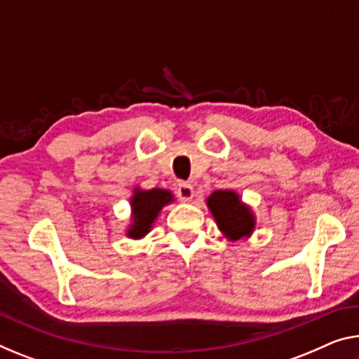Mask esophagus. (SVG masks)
<instances>
[{"label":"esophagus","instance_id":"obj_1","mask_svg":"<svg viewBox=\"0 0 359 359\" xmlns=\"http://www.w3.org/2000/svg\"><path fill=\"white\" fill-rule=\"evenodd\" d=\"M177 195L180 198V201L184 203H189L193 200V195H195V190H193V187L190 184H180L179 189H177Z\"/></svg>","mask_w":359,"mask_h":359}]
</instances>
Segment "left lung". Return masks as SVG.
<instances>
[{
	"label": "left lung",
	"instance_id": "left-lung-1",
	"mask_svg": "<svg viewBox=\"0 0 359 359\" xmlns=\"http://www.w3.org/2000/svg\"><path fill=\"white\" fill-rule=\"evenodd\" d=\"M206 204L222 231L229 241L248 240L257 226L252 208L241 200L235 190H215L206 198Z\"/></svg>",
	"mask_w": 359,
	"mask_h": 359
}]
</instances>
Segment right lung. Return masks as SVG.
<instances>
[{"instance_id": "add662e5", "label": "right lung", "mask_w": 359, "mask_h": 359, "mask_svg": "<svg viewBox=\"0 0 359 359\" xmlns=\"http://www.w3.org/2000/svg\"><path fill=\"white\" fill-rule=\"evenodd\" d=\"M174 193L166 189H151L144 190L135 187L130 196V217L129 225L124 230L130 240H142L151 231L153 225L158 219L159 212L164 206L174 203Z\"/></svg>"}]
</instances>
